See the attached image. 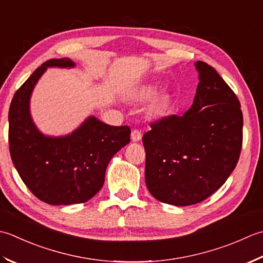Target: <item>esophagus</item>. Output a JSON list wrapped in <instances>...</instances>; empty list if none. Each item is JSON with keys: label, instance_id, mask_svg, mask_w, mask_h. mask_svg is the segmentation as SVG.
Instances as JSON below:
<instances>
[{"label": "esophagus", "instance_id": "obj_1", "mask_svg": "<svg viewBox=\"0 0 263 263\" xmlns=\"http://www.w3.org/2000/svg\"><path fill=\"white\" fill-rule=\"evenodd\" d=\"M142 132L141 130H138V129H134L133 132H132V141L133 142H138V141H141L142 139Z\"/></svg>", "mask_w": 263, "mask_h": 263}]
</instances>
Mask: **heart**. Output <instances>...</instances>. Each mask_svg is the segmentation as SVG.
<instances>
[{"label": "heart", "instance_id": "b5f03b06", "mask_svg": "<svg viewBox=\"0 0 263 263\" xmlns=\"http://www.w3.org/2000/svg\"><path fill=\"white\" fill-rule=\"evenodd\" d=\"M158 90H159V85H157V84H146V85H143V86L135 89L134 92H132L129 94V98L132 100H135V101H147V100H151L152 98H154L155 94L158 93ZM151 109L153 111L161 110L162 109L161 101L154 102V103L151 106Z\"/></svg>", "mask_w": 263, "mask_h": 263}]
</instances>
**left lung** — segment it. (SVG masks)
Listing matches in <instances>:
<instances>
[{"mask_svg":"<svg viewBox=\"0 0 263 263\" xmlns=\"http://www.w3.org/2000/svg\"><path fill=\"white\" fill-rule=\"evenodd\" d=\"M200 83L183 116L164 117L144 134L145 183L160 202L196 204L220 189L235 169L243 143L236 94L216 69L195 62Z\"/></svg>","mask_w":263,"mask_h":263,"instance_id":"8db88e82","label":"left lung"}]
</instances>
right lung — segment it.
Masks as SVG:
<instances>
[{"label":"right lung","instance_id":"add662e5","mask_svg":"<svg viewBox=\"0 0 263 263\" xmlns=\"http://www.w3.org/2000/svg\"><path fill=\"white\" fill-rule=\"evenodd\" d=\"M49 67L72 68L70 59H51L14 93L9 109V148L20 178L41 201L51 205L84 203L104 184L112 157L130 142L128 126H110L89 117L71 134L45 136L29 111L36 83Z\"/></svg>","mask_w":263,"mask_h":263}]
</instances>
